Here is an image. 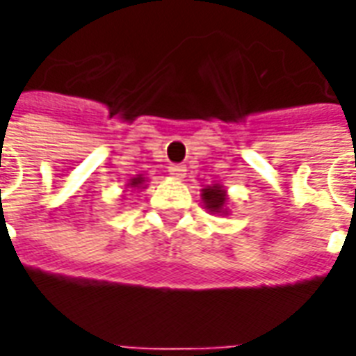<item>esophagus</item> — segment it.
Segmentation results:
<instances>
[{
	"label": "esophagus",
	"instance_id": "34e87169",
	"mask_svg": "<svg viewBox=\"0 0 356 356\" xmlns=\"http://www.w3.org/2000/svg\"><path fill=\"white\" fill-rule=\"evenodd\" d=\"M170 175L173 179H183L186 175V168L184 166H170Z\"/></svg>",
	"mask_w": 356,
	"mask_h": 356
}]
</instances>
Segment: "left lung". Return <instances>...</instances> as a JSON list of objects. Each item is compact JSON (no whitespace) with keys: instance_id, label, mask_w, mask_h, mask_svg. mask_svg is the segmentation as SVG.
<instances>
[{"instance_id":"left-lung-1","label":"left lung","mask_w":356,"mask_h":356,"mask_svg":"<svg viewBox=\"0 0 356 356\" xmlns=\"http://www.w3.org/2000/svg\"><path fill=\"white\" fill-rule=\"evenodd\" d=\"M227 190L222 184H211L202 188V202L203 207L207 209L211 214H227Z\"/></svg>"}]
</instances>
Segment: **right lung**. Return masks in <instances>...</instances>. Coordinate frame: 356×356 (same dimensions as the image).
I'll return each mask as SVG.
<instances>
[{
  "instance_id": "1",
  "label": "right lung",
  "mask_w": 356,
  "mask_h": 356,
  "mask_svg": "<svg viewBox=\"0 0 356 356\" xmlns=\"http://www.w3.org/2000/svg\"><path fill=\"white\" fill-rule=\"evenodd\" d=\"M145 184H147V177H143V175H136V177L129 179L124 186L130 190H138V192H142V190L145 188Z\"/></svg>"
}]
</instances>
